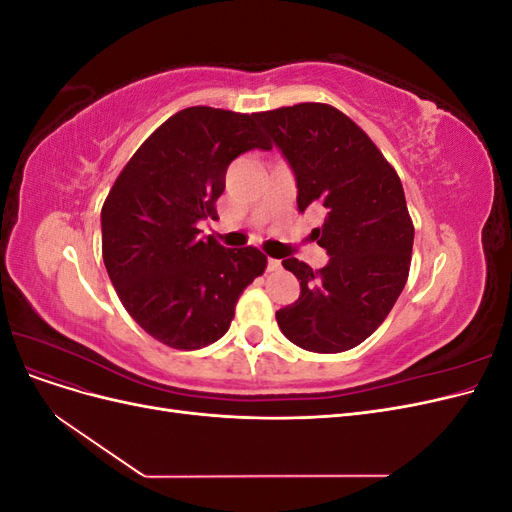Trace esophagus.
<instances>
[{"label":"esophagus","mask_w":512,"mask_h":512,"mask_svg":"<svg viewBox=\"0 0 512 512\" xmlns=\"http://www.w3.org/2000/svg\"><path fill=\"white\" fill-rule=\"evenodd\" d=\"M280 267H282V262L277 260V258H269L267 260V271H277Z\"/></svg>","instance_id":"esophagus-1"}]
</instances>
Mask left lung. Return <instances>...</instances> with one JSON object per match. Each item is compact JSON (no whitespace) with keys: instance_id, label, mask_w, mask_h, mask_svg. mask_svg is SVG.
I'll list each match as a JSON object with an SVG mask.
<instances>
[{"instance_id":"1","label":"left lung","mask_w":512,"mask_h":512,"mask_svg":"<svg viewBox=\"0 0 512 512\" xmlns=\"http://www.w3.org/2000/svg\"><path fill=\"white\" fill-rule=\"evenodd\" d=\"M288 160L297 207L327 209L312 237L329 254L314 271L282 260L297 275L299 299L275 314L282 333L309 352H344L374 333L406 286L414 226L395 168L356 123L320 102L256 113Z\"/></svg>"}]
</instances>
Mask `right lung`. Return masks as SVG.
<instances>
[{"label": "right lung", "instance_id": "add662e5", "mask_svg": "<svg viewBox=\"0 0 512 512\" xmlns=\"http://www.w3.org/2000/svg\"><path fill=\"white\" fill-rule=\"evenodd\" d=\"M250 149H271L256 115L183 108L136 149L104 200L108 277L138 327L170 348L218 342L241 292L267 269L256 247L228 250L196 228L218 220L226 168Z\"/></svg>", "mask_w": 512, "mask_h": 512}]
</instances>
